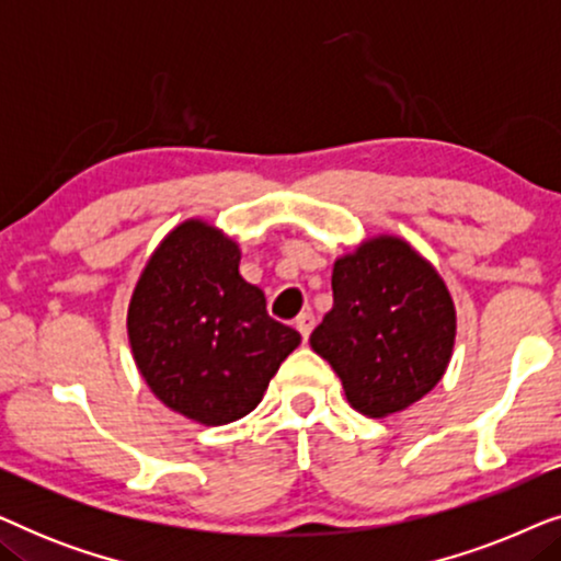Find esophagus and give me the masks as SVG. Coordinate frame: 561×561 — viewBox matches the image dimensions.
Returning <instances> with one entry per match:
<instances>
[{"mask_svg": "<svg viewBox=\"0 0 561 561\" xmlns=\"http://www.w3.org/2000/svg\"><path fill=\"white\" fill-rule=\"evenodd\" d=\"M296 329H298V332H301L304 340H309V334H311V329H313V313L304 311L301 317L296 319Z\"/></svg>", "mask_w": 561, "mask_h": 561, "instance_id": "esophagus-1", "label": "esophagus"}]
</instances>
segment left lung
I'll use <instances>...</instances> for the list:
<instances>
[{
  "label": "left lung",
  "mask_w": 561,
  "mask_h": 561,
  "mask_svg": "<svg viewBox=\"0 0 561 561\" xmlns=\"http://www.w3.org/2000/svg\"><path fill=\"white\" fill-rule=\"evenodd\" d=\"M332 294V311L309 342L340 375L352 409L382 419L442 380L455 347V304L409 242L375 237L336 260Z\"/></svg>",
  "instance_id": "1"
}]
</instances>
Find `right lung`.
Here are the masks:
<instances>
[{
	"mask_svg": "<svg viewBox=\"0 0 561 561\" xmlns=\"http://www.w3.org/2000/svg\"><path fill=\"white\" fill-rule=\"evenodd\" d=\"M127 334L152 393L206 426L248 416L301 344L240 275L237 242L198 219L152 252L129 301Z\"/></svg>",
	"mask_w": 561,
	"mask_h": 561,
	"instance_id": "1",
	"label": "right lung"
}]
</instances>
